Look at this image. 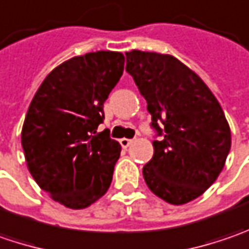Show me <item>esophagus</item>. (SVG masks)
I'll return each instance as SVG.
<instances>
[{
	"mask_svg": "<svg viewBox=\"0 0 249 249\" xmlns=\"http://www.w3.org/2000/svg\"><path fill=\"white\" fill-rule=\"evenodd\" d=\"M132 142H134L132 139H126V138H123V139H120V143H121V146H123V147H125V149H126L128 146L131 145Z\"/></svg>",
	"mask_w": 249,
	"mask_h": 249,
	"instance_id": "1",
	"label": "esophagus"
}]
</instances>
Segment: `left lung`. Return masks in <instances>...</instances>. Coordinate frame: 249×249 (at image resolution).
<instances>
[{
  "instance_id": "8db88e82",
  "label": "left lung",
  "mask_w": 249,
  "mask_h": 249,
  "mask_svg": "<svg viewBox=\"0 0 249 249\" xmlns=\"http://www.w3.org/2000/svg\"><path fill=\"white\" fill-rule=\"evenodd\" d=\"M125 55L152 126L163 136L153 141V157L142 170L146 185L167 203H188L217 179L230 152L231 132L222 106L176 57L139 50Z\"/></svg>"
}]
</instances>
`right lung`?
I'll use <instances>...</instances> for the list:
<instances>
[{
	"label": "right lung",
	"mask_w": 249,
	"mask_h": 249,
	"mask_svg": "<svg viewBox=\"0 0 249 249\" xmlns=\"http://www.w3.org/2000/svg\"><path fill=\"white\" fill-rule=\"evenodd\" d=\"M125 57L96 51L64 61L40 85L22 128L32 177L51 199L70 209L99 200L113 179L121 146L103 123V104L120 81Z\"/></svg>",
	"instance_id": "add662e5"
}]
</instances>
